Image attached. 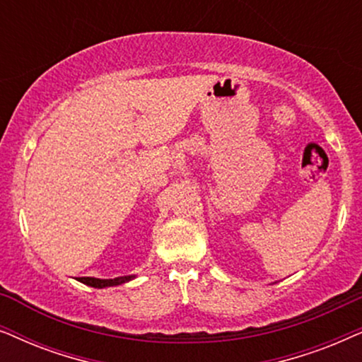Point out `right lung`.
Masks as SVG:
<instances>
[{
    "mask_svg": "<svg viewBox=\"0 0 362 362\" xmlns=\"http://www.w3.org/2000/svg\"><path fill=\"white\" fill-rule=\"evenodd\" d=\"M132 279H135L133 275L128 276H117V279H93V276H81L78 281L86 284L88 286H93V288H105V286H115V285H122L125 281H130Z\"/></svg>",
    "mask_w": 362,
    "mask_h": 362,
    "instance_id": "1",
    "label": "right lung"
}]
</instances>
